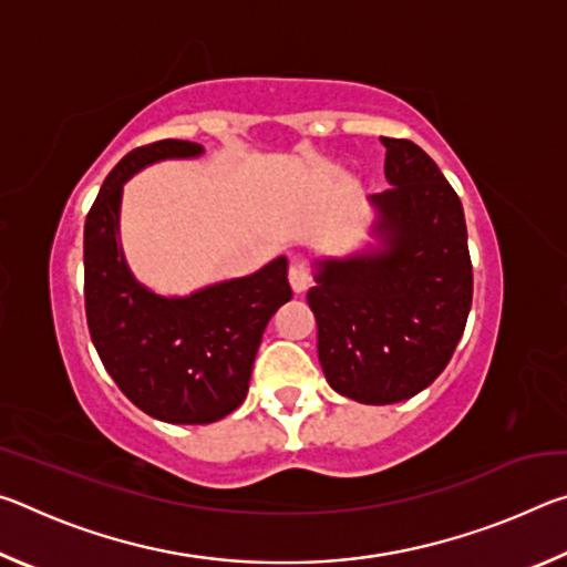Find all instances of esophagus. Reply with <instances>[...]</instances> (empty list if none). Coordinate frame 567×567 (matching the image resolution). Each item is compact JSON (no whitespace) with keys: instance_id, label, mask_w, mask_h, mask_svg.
Listing matches in <instances>:
<instances>
[{"instance_id":"1","label":"esophagus","mask_w":567,"mask_h":567,"mask_svg":"<svg viewBox=\"0 0 567 567\" xmlns=\"http://www.w3.org/2000/svg\"><path fill=\"white\" fill-rule=\"evenodd\" d=\"M290 285H292V292H297V295H302L307 287H310V275H307L302 265L290 267Z\"/></svg>"}]
</instances>
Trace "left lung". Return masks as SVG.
<instances>
[{
    "label": "left lung",
    "mask_w": 567,
    "mask_h": 567,
    "mask_svg": "<svg viewBox=\"0 0 567 567\" xmlns=\"http://www.w3.org/2000/svg\"><path fill=\"white\" fill-rule=\"evenodd\" d=\"M380 140L392 189L368 197L370 239L315 257L307 292L324 378L362 405H392L433 385L473 302L460 197L415 142Z\"/></svg>",
    "instance_id": "obj_1"
}]
</instances>
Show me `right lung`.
I'll return each instance as SVG.
<instances>
[{
	"instance_id": "1",
	"label": "right lung",
	"mask_w": 567,
	"mask_h": 567,
	"mask_svg": "<svg viewBox=\"0 0 567 567\" xmlns=\"http://www.w3.org/2000/svg\"><path fill=\"white\" fill-rule=\"evenodd\" d=\"M203 155V145L182 140L132 150L104 179L84 223L94 348L124 395L172 425H209L243 405L267 322L292 297L285 255L187 295H162L130 270L120 239L124 185L157 162Z\"/></svg>"
}]
</instances>
